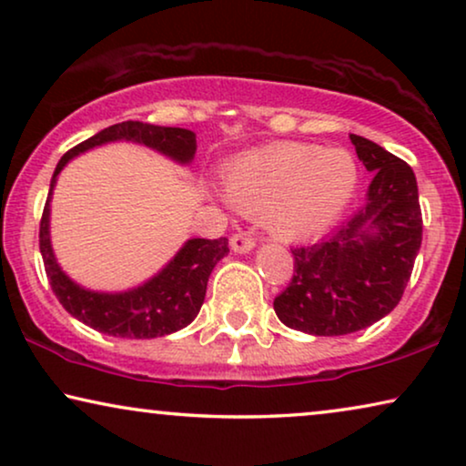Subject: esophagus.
<instances>
[{
	"mask_svg": "<svg viewBox=\"0 0 466 466\" xmlns=\"http://www.w3.org/2000/svg\"><path fill=\"white\" fill-rule=\"evenodd\" d=\"M228 244H231V250L238 252V254H246L250 252L254 246H257V241H254L252 235H248L246 231H239L231 235V239H228Z\"/></svg>",
	"mask_w": 466,
	"mask_h": 466,
	"instance_id": "1",
	"label": "esophagus"
}]
</instances>
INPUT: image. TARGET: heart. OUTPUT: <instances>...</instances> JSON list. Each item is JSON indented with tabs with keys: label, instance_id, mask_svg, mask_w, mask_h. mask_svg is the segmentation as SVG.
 Segmentation results:
<instances>
[{
	"label": "heart",
	"instance_id": "1",
	"mask_svg": "<svg viewBox=\"0 0 466 466\" xmlns=\"http://www.w3.org/2000/svg\"><path fill=\"white\" fill-rule=\"evenodd\" d=\"M359 167L341 148L271 144L239 157L225 174L227 199L238 212L263 218L279 239L320 235L352 201Z\"/></svg>",
	"mask_w": 466,
	"mask_h": 466
}]
</instances>
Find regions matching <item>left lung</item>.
Instances as JSON below:
<instances>
[{"mask_svg":"<svg viewBox=\"0 0 466 466\" xmlns=\"http://www.w3.org/2000/svg\"><path fill=\"white\" fill-rule=\"evenodd\" d=\"M375 177L352 218L311 246L290 248L295 273L273 309L286 327L309 335H348L397 308L422 244L416 176L403 158L350 136Z\"/></svg>","mask_w":466,"mask_h":466,"instance_id":"8db88e82","label":"left lung"}]
</instances>
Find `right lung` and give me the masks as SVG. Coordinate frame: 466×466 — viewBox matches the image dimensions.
Instances as JSON below:
<instances>
[{
    "mask_svg": "<svg viewBox=\"0 0 466 466\" xmlns=\"http://www.w3.org/2000/svg\"><path fill=\"white\" fill-rule=\"evenodd\" d=\"M114 139H133L150 148L161 150L163 155L174 157L176 161L188 163L195 157L197 142L195 133L177 127H157L139 120H127L107 127L97 136L85 139L61 157L56 165L53 182H50L48 199L44 206L40 220V252L44 258L50 289L55 297L74 318L85 322L86 327L114 337H131V339H152L176 333L195 320L199 314L203 299H206L208 278L214 265L228 252L227 238L220 239H190L176 258L165 269L139 286L136 290L120 292V295H104L91 292L74 284L56 265L53 248L48 238V214L50 195L59 171L66 167L69 158L85 152L93 146L114 142Z\"/></svg>",
    "mask_w": 466,
    "mask_h": 466,
    "instance_id": "right-lung-1",
    "label": "right lung"
}]
</instances>
